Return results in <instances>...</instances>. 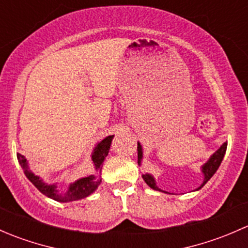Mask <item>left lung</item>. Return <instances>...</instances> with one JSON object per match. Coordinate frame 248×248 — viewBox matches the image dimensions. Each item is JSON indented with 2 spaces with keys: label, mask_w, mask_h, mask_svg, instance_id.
<instances>
[{
  "label": "left lung",
  "mask_w": 248,
  "mask_h": 248,
  "mask_svg": "<svg viewBox=\"0 0 248 248\" xmlns=\"http://www.w3.org/2000/svg\"><path fill=\"white\" fill-rule=\"evenodd\" d=\"M137 150H138V164H140V161H141V157H142V151H141V146H140L139 142H138V146H137ZM226 150H227V142H224V144L222 145V146L219 147V149L217 150L214 155H212L211 158L209 159V162H206V163L204 164V167H202V172H204V182H202V185L199 187V188H202V187L204 186V185L206 184L210 179H211V176L215 174V172H216L217 169H218L219 164H221L222 159H223L224 154H226ZM142 179L145 180V182H146V184L149 185L151 188L157 189V191H161V189L156 186L154 177H152L151 175H149V174L142 175Z\"/></svg>",
  "instance_id": "8db88e82"
}]
</instances>
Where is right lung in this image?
I'll return each instance as SVG.
<instances>
[{
    "label": "right lung",
    "instance_id": "obj_1",
    "mask_svg": "<svg viewBox=\"0 0 248 248\" xmlns=\"http://www.w3.org/2000/svg\"><path fill=\"white\" fill-rule=\"evenodd\" d=\"M112 138H114V136L107 137L106 139L102 140V141L94 147L93 154H92V161H93L94 166H96V169H101L104 158L108 156L110 144H111ZM16 157L20 166H21L22 170H24L25 175L27 176V179H29L30 181L37 187V189H38L39 192H42L44 196L49 197V198L54 199V201L73 202V201H78V199L86 198L87 196L93 193V192L96 191L97 187H98V185L101 184V180H99L96 175H90V176L78 180L77 182L72 184L67 192H64V193H60V192L56 189V186H55V185L44 184L38 176H36L33 172H31L24 156L17 154Z\"/></svg>",
    "mask_w": 248,
    "mask_h": 248
}]
</instances>
